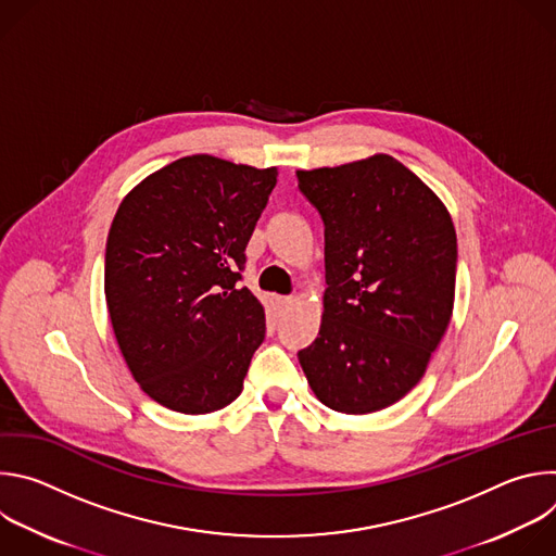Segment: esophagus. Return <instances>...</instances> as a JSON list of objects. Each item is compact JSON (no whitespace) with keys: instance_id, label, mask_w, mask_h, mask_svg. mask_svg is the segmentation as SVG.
<instances>
[{"instance_id":"1","label":"esophagus","mask_w":556,"mask_h":556,"mask_svg":"<svg viewBox=\"0 0 556 556\" xmlns=\"http://www.w3.org/2000/svg\"><path fill=\"white\" fill-rule=\"evenodd\" d=\"M292 301H294L292 296H277V303H279L281 307H288Z\"/></svg>"}]
</instances>
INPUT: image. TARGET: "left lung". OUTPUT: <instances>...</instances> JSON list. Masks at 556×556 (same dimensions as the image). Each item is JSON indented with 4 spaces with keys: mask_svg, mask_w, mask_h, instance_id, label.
<instances>
[{
    "mask_svg": "<svg viewBox=\"0 0 556 556\" xmlns=\"http://www.w3.org/2000/svg\"><path fill=\"white\" fill-rule=\"evenodd\" d=\"M326 226L324 324L299 352L324 405L371 414L422 378L453 312L457 237L438 195L387 153L296 172Z\"/></svg>",
    "mask_w": 556,
    "mask_h": 556,
    "instance_id": "left-lung-1",
    "label": "left lung"
}]
</instances>
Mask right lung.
<instances>
[{"instance_id": "1", "label": "right lung", "mask_w": 556, "mask_h": 556, "mask_svg": "<svg viewBox=\"0 0 556 556\" xmlns=\"http://www.w3.org/2000/svg\"><path fill=\"white\" fill-rule=\"evenodd\" d=\"M275 185V167L187 155L142 180L114 215L112 328L136 382L167 409L211 414L242 393L266 319L240 281Z\"/></svg>"}]
</instances>
